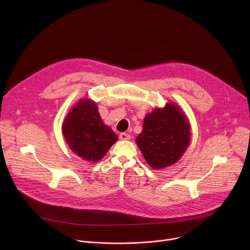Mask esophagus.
<instances>
[{
    "instance_id": "esophagus-1",
    "label": "esophagus",
    "mask_w": 250,
    "mask_h": 250,
    "mask_svg": "<svg viewBox=\"0 0 250 250\" xmlns=\"http://www.w3.org/2000/svg\"><path fill=\"white\" fill-rule=\"evenodd\" d=\"M120 138H121V140H128V139H130V135L125 132H122L120 134Z\"/></svg>"
}]
</instances>
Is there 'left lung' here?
<instances>
[{"instance_id": "8db88e82", "label": "left lung", "mask_w": 250, "mask_h": 250, "mask_svg": "<svg viewBox=\"0 0 250 250\" xmlns=\"http://www.w3.org/2000/svg\"><path fill=\"white\" fill-rule=\"evenodd\" d=\"M191 127L186 114L173 102L147 114L135 141L147 164L160 170L179 160L189 146Z\"/></svg>"}]
</instances>
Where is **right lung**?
<instances>
[{"mask_svg": "<svg viewBox=\"0 0 250 250\" xmlns=\"http://www.w3.org/2000/svg\"><path fill=\"white\" fill-rule=\"evenodd\" d=\"M62 134L72 152L89 162L102 159L118 141L115 131L104 124L97 103L88 98L70 109L62 124Z\"/></svg>", "mask_w": 250, "mask_h": 250, "instance_id": "1", "label": "right lung"}]
</instances>
